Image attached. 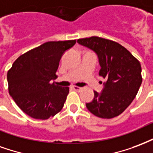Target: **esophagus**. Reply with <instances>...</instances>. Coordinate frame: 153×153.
<instances>
[{"label": "esophagus", "mask_w": 153, "mask_h": 153, "mask_svg": "<svg viewBox=\"0 0 153 153\" xmlns=\"http://www.w3.org/2000/svg\"><path fill=\"white\" fill-rule=\"evenodd\" d=\"M72 88L74 90H76V91H79V90H81V89H82V88L79 87V86H76V85H72Z\"/></svg>", "instance_id": "34e87169"}]
</instances>
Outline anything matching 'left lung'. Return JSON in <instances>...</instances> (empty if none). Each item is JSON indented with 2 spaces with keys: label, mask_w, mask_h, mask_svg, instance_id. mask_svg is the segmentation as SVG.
<instances>
[{
  "label": "left lung",
  "mask_w": 153,
  "mask_h": 153,
  "mask_svg": "<svg viewBox=\"0 0 153 153\" xmlns=\"http://www.w3.org/2000/svg\"><path fill=\"white\" fill-rule=\"evenodd\" d=\"M98 55L101 68L99 74L105 78L101 93L94 91V97L85 105L92 114L100 118H113L132 102L142 83L139 60L117 42L91 36L77 40Z\"/></svg>",
  "instance_id": "1"
}]
</instances>
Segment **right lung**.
I'll list each match as a JSON object with an SVG mask.
<instances>
[{"mask_svg": "<svg viewBox=\"0 0 153 153\" xmlns=\"http://www.w3.org/2000/svg\"><path fill=\"white\" fill-rule=\"evenodd\" d=\"M75 44L76 40L45 42L19 57L8 71L10 95L29 117L46 120L63 108L69 87L52 81L61 57Z\"/></svg>", "mask_w": 153, "mask_h": 153, "instance_id": "add662e5", "label": "right lung"}]
</instances>
